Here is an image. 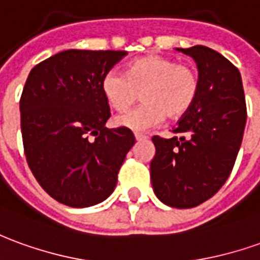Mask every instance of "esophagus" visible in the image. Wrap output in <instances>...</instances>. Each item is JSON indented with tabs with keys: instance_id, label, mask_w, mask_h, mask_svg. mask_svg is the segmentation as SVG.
<instances>
[{
	"instance_id": "esophagus-1",
	"label": "esophagus",
	"mask_w": 260,
	"mask_h": 260,
	"mask_svg": "<svg viewBox=\"0 0 260 260\" xmlns=\"http://www.w3.org/2000/svg\"><path fill=\"white\" fill-rule=\"evenodd\" d=\"M135 139L136 141H145V139H148V136L143 134H135Z\"/></svg>"
}]
</instances>
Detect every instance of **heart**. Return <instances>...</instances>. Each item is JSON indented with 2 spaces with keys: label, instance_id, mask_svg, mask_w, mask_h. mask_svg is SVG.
<instances>
[{
  "label": "heart",
  "instance_id": "obj_1",
  "mask_svg": "<svg viewBox=\"0 0 260 260\" xmlns=\"http://www.w3.org/2000/svg\"><path fill=\"white\" fill-rule=\"evenodd\" d=\"M200 79L188 64L173 57L148 54L128 63L124 73L110 72L101 81V91L112 110L125 112L142 97L136 110L115 119V124L132 131H146L168 115H184L199 95Z\"/></svg>",
  "mask_w": 260,
  "mask_h": 260
}]
</instances>
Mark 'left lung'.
<instances>
[{"label": "left lung", "mask_w": 260, "mask_h": 260, "mask_svg": "<svg viewBox=\"0 0 260 260\" xmlns=\"http://www.w3.org/2000/svg\"><path fill=\"white\" fill-rule=\"evenodd\" d=\"M199 67L200 88L193 107L165 139L153 136L150 180L156 197L174 208H191L211 199L230 177L246 124L241 73L207 46L177 48Z\"/></svg>", "instance_id": "left-lung-1"}]
</instances>
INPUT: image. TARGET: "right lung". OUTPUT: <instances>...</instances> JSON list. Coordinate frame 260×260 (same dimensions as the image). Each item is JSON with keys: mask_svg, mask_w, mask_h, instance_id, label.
Returning <instances> with one entry per match:
<instances>
[{"mask_svg": "<svg viewBox=\"0 0 260 260\" xmlns=\"http://www.w3.org/2000/svg\"><path fill=\"white\" fill-rule=\"evenodd\" d=\"M124 50H63L36 64L19 103L29 169L61 204L84 208L108 199L135 143L128 128H105L111 117L101 81Z\"/></svg>", "mask_w": 260, "mask_h": 260, "instance_id": "obj_1", "label": "right lung"}]
</instances>
